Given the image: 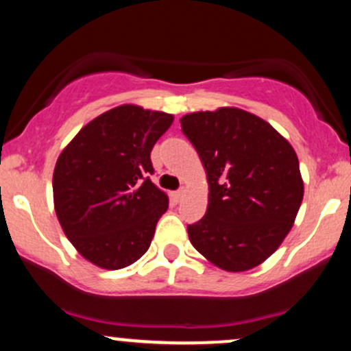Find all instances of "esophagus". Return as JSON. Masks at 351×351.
Masks as SVG:
<instances>
[{
  "label": "esophagus",
  "mask_w": 351,
  "mask_h": 351,
  "mask_svg": "<svg viewBox=\"0 0 351 351\" xmlns=\"http://www.w3.org/2000/svg\"><path fill=\"white\" fill-rule=\"evenodd\" d=\"M184 193H186V191H184V189H183V188H181V189H178V191H173V193H171V198H173V199H175V201H176V203H180V201L184 198Z\"/></svg>",
  "instance_id": "1"
}]
</instances>
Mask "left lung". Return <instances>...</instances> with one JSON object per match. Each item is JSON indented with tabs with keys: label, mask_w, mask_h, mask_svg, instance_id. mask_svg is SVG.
Here are the masks:
<instances>
[{
	"label": "left lung",
	"mask_w": 351,
	"mask_h": 351,
	"mask_svg": "<svg viewBox=\"0 0 351 351\" xmlns=\"http://www.w3.org/2000/svg\"><path fill=\"white\" fill-rule=\"evenodd\" d=\"M180 122L209 184L206 215L188 226L189 241L223 271L257 267L279 249L304 199L295 150L243 108L193 112Z\"/></svg>",
	"instance_id": "1"
}]
</instances>
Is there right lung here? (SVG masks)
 Here are the masks:
<instances>
[{
    "mask_svg": "<svg viewBox=\"0 0 351 351\" xmlns=\"http://www.w3.org/2000/svg\"><path fill=\"white\" fill-rule=\"evenodd\" d=\"M171 114L125 104L84 125L60 152L52 175L54 209L77 252L117 271L150 247L168 196L148 175L153 145Z\"/></svg>",
    "mask_w": 351,
    "mask_h": 351,
    "instance_id": "add662e5",
    "label": "right lung"
}]
</instances>
